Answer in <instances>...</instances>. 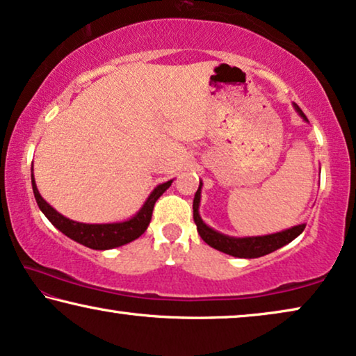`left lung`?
I'll use <instances>...</instances> for the list:
<instances>
[{"label":"left lung","mask_w":356,"mask_h":356,"mask_svg":"<svg viewBox=\"0 0 356 356\" xmlns=\"http://www.w3.org/2000/svg\"><path fill=\"white\" fill-rule=\"evenodd\" d=\"M300 116H305L302 109H300L297 104H295ZM200 190H202V184L195 193L193 198V221L197 224V230L204 242H207L209 247L219 250V252L232 254V257L237 258H259L264 257V254L276 252L277 248L284 247L289 242H292L295 237H298L300 234L305 230V224H300V226H295L292 229L284 230V232L264 235V237H247V238H235V237H227V235L219 234L211 227H208L207 224L202 221L198 214V204H200Z\"/></svg>","instance_id":"1"}]
</instances>
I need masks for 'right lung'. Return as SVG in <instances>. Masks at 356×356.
<instances>
[{"instance_id": "add662e5", "label": "right lung", "mask_w": 356, "mask_h": 356, "mask_svg": "<svg viewBox=\"0 0 356 356\" xmlns=\"http://www.w3.org/2000/svg\"><path fill=\"white\" fill-rule=\"evenodd\" d=\"M172 180H169L166 184L158 185L153 190V193L149 195L147 202H145L143 208L135 214L132 219H129L126 222H116V224H82L71 221V219L64 218L63 214H59L56 209L49 207V204L42 198V195L38 193L37 185L32 176V188L35 200H37L38 208L42 209L44 216L49 219V222L54 227L61 230L64 235H67L69 238L76 240V242L85 245V247L93 248V250H109L121 247L132 240L138 238L145 230H147L149 221H152L153 208L156 200L166 192L171 185Z\"/></svg>"}]
</instances>
